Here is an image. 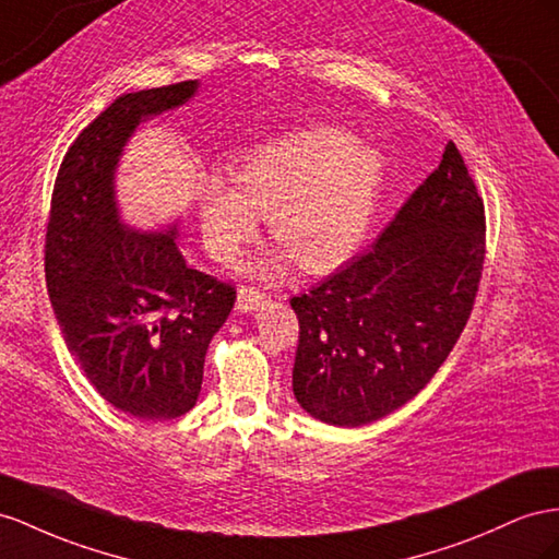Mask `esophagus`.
<instances>
[{"label": "esophagus", "mask_w": 559, "mask_h": 559, "mask_svg": "<svg viewBox=\"0 0 559 559\" xmlns=\"http://www.w3.org/2000/svg\"><path fill=\"white\" fill-rule=\"evenodd\" d=\"M263 298H265V294H263L261 289H253V286H242V289L237 292V304H235V308H237L239 312H249V310H253L255 306H261Z\"/></svg>", "instance_id": "34e87169"}]
</instances>
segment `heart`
Instances as JSON below:
<instances>
[{"label": "heart", "instance_id": "1", "mask_svg": "<svg viewBox=\"0 0 559 559\" xmlns=\"http://www.w3.org/2000/svg\"><path fill=\"white\" fill-rule=\"evenodd\" d=\"M385 178L379 147L343 127L314 124L277 135L242 155L230 183L209 176L200 190L204 247L218 263L235 261L259 235V214L286 259L326 273L365 242Z\"/></svg>", "mask_w": 559, "mask_h": 559}]
</instances>
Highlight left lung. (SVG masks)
Returning <instances> with one entry per match:
<instances>
[{"instance_id":"1","label":"left lung","mask_w":559,"mask_h":559,"mask_svg":"<svg viewBox=\"0 0 559 559\" xmlns=\"http://www.w3.org/2000/svg\"><path fill=\"white\" fill-rule=\"evenodd\" d=\"M485 247V202L449 141L373 249L292 298L298 404L357 428L416 397L473 312Z\"/></svg>"}]
</instances>
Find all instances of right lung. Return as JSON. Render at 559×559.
I'll return each mask as SVG.
<instances>
[{
	"mask_svg": "<svg viewBox=\"0 0 559 559\" xmlns=\"http://www.w3.org/2000/svg\"><path fill=\"white\" fill-rule=\"evenodd\" d=\"M188 80L124 94L66 153L51 194L44 273L68 350L103 400L169 420L200 397L204 355L237 292L186 265L176 228L119 221L115 169L131 133L198 94Z\"/></svg>",
	"mask_w": 559,
	"mask_h": 559,
	"instance_id": "right-lung-1",
	"label": "right lung"
}]
</instances>
